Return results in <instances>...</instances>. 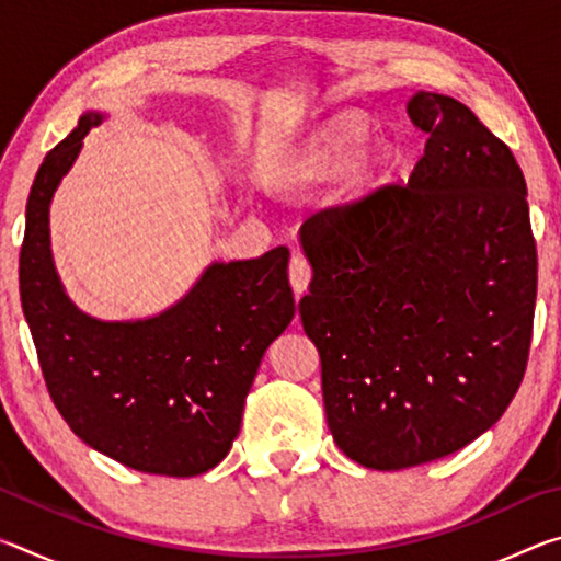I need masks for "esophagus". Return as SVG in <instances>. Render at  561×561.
<instances>
[{
  "label": "esophagus",
  "mask_w": 561,
  "mask_h": 561,
  "mask_svg": "<svg viewBox=\"0 0 561 561\" xmlns=\"http://www.w3.org/2000/svg\"><path fill=\"white\" fill-rule=\"evenodd\" d=\"M289 282L291 289L297 294H304L311 282V264L301 257V254H294L289 262Z\"/></svg>",
  "instance_id": "34e87169"
}]
</instances>
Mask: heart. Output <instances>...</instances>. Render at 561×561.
I'll return each instance as SVG.
<instances>
[{"label":"heart","instance_id":"b5f03b06","mask_svg":"<svg viewBox=\"0 0 561 561\" xmlns=\"http://www.w3.org/2000/svg\"><path fill=\"white\" fill-rule=\"evenodd\" d=\"M366 138L368 128L360 121H344L327 128L301 150L297 165L299 175L304 180H314L339 173L348 163L351 156L366 144Z\"/></svg>","mask_w":561,"mask_h":561}]
</instances>
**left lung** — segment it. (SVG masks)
Segmentation results:
<instances>
[{"mask_svg": "<svg viewBox=\"0 0 561 561\" xmlns=\"http://www.w3.org/2000/svg\"><path fill=\"white\" fill-rule=\"evenodd\" d=\"M428 133L408 185L301 225L314 270L299 317L346 458L403 470L500 421L527 368L537 247L512 150L443 93L408 101Z\"/></svg>", "mask_w": 561, "mask_h": 561, "instance_id": "obj_1", "label": "left lung"}]
</instances>
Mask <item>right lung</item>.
Listing matches in <instances>:
<instances>
[{
	"label": "right lung",
	"mask_w": 561,
	"mask_h": 561,
	"mask_svg": "<svg viewBox=\"0 0 561 561\" xmlns=\"http://www.w3.org/2000/svg\"><path fill=\"white\" fill-rule=\"evenodd\" d=\"M99 113L49 150L26 203L19 294L54 405L79 438L126 468L193 478L240 433L264 351L289 327V250L213 262L163 314L101 321L66 297L54 270L49 205Z\"/></svg>",
	"instance_id": "right-lung-1"
}]
</instances>
